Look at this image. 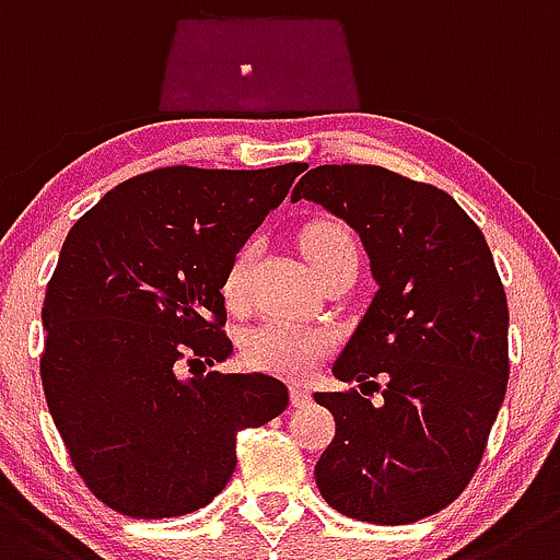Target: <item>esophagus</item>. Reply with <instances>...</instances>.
<instances>
[{
    "label": "esophagus",
    "mask_w": 560,
    "mask_h": 560,
    "mask_svg": "<svg viewBox=\"0 0 560 560\" xmlns=\"http://www.w3.org/2000/svg\"><path fill=\"white\" fill-rule=\"evenodd\" d=\"M310 390H304V387H290V401H292V407H304V405H310Z\"/></svg>",
    "instance_id": "obj_1"
}]
</instances>
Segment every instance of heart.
I'll return each mask as SVG.
<instances>
[{
  "label": "heart",
  "mask_w": 560,
  "mask_h": 560,
  "mask_svg": "<svg viewBox=\"0 0 560 560\" xmlns=\"http://www.w3.org/2000/svg\"><path fill=\"white\" fill-rule=\"evenodd\" d=\"M299 243L317 276H324L340 261L360 256L354 234L337 220H312L301 229ZM254 250V243L240 245L223 270L220 290H223L225 304L234 310L248 301ZM326 349H329V337L324 331L304 329L284 317H270L250 329L243 340V357L248 360V365L279 376H306L326 354Z\"/></svg>",
  "instance_id": "heart-1"
}]
</instances>
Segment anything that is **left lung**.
Wrapping results in <instances>:
<instances>
[{
    "label": "left lung",
    "instance_id": "1",
    "mask_svg": "<svg viewBox=\"0 0 560 560\" xmlns=\"http://www.w3.org/2000/svg\"><path fill=\"white\" fill-rule=\"evenodd\" d=\"M301 198L362 236L380 284L335 362L363 393H315L337 424L317 491L342 516L410 525L455 502L482 460L511 374L505 287L482 231L438 186L324 164L295 184ZM374 389L380 406L364 399Z\"/></svg>",
    "mask_w": 560,
    "mask_h": 560
}]
</instances>
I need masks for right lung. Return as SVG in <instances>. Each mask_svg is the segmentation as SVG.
<instances>
[{"instance_id":"obj_1","label":"right lung","mask_w":560,"mask_h":560,"mask_svg":"<svg viewBox=\"0 0 560 560\" xmlns=\"http://www.w3.org/2000/svg\"><path fill=\"white\" fill-rule=\"evenodd\" d=\"M306 164L133 175L63 240L44 292L42 385L85 488L130 518L184 516L231 480L236 435L287 410L284 382L220 374L231 254ZM201 368L192 381L179 371Z\"/></svg>"}]
</instances>
